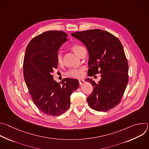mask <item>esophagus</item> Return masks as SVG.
Returning <instances> with one entry per match:
<instances>
[{"label": "esophagus", "instance_id": "34e87169", "mask_svg": "<svg viewBox=\"0 0 149 149\" xmlns=\"http://www.w3.org/2000/svg\"><path fill=\"white\" fill-rule=\"evenodd\" d=\"M84 82V79H79V85H82Z\"/></svg>", "mask_w": 149, "mask_h": 149}]
</instances>
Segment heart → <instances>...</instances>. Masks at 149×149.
I'll return each instance as SVG.
<instances>
[{
	"label": "heart",
	"instance_id": "1",
	"mask_svg": "<svg viewBox=\"0 0 149 149\" xmlns=\"http://www.w3.org/2000/svg\"><path fill=\"white\" fill-rule=\"evenodd\" d=\"M84 48L82 45L79 44H74L71 47V49L78 56H79L81 51ZM56 61L59 65L62 64L63 63V58L61 52H58L56 55ZM85 67H79L78 68H72L68 70L65 75L70 78H80L82 77L84 75Z\"/></svg>",
	"mask_w": 149,
	"mask_h": 149
}]
</instances>
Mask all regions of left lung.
Here are the masks:
<instances>
[{
    "label": "left lung",
    "mask_w": 149,
    "mask_h": 149,
    "mask_svg": "<svg viewBox=\"0 0 149 149\" xmlns=\"http://www.w3.org/2000/svg\"><path fill=\"white\" fill-rule=\"evenodd\" d=\"M81 41L89 54L88 75L100 73L95 83L90 78L93 91L87 97L90 107L98 111H107L117 105L129 81V65L120 40L107 31L91 29L72 33Z\"/></svg>",
    "instance_id": "obj_1"
}]
</instances>
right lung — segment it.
<instances>
[{"label": "right lung", "mask_w": 149, "mask_h": 149, "mask_svg": "<svg viewBox=\"0 0 149 149\" xmlns=\"http://www.w3.org/2000/svg\"><path fill=\"white\" fill-rule=\"evenodd\" d=\"M67 40L63 31L43 32L29 42L24 56V76L32 100L41 112L51 116L69 109L71 95L79 85L71 78H64L61 84L52 74L58 67V51Z\"/></svg>", "instance_id": "1"}]
</instances>
